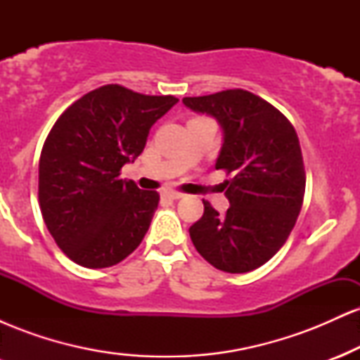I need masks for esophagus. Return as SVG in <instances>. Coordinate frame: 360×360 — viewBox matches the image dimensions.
Instances as JSON below:
<instances>
[{"instance_id":"1","label":"esophagus","mask_w":360,"mask_h":360,"mask_svg":"<svg viewBox=\"0 0 360 360\" xmlns=\"http://www.w3.org/2000/svg\"><path fill=\"white\" fill-rule=\"evenodd\" d=\"M162 196L167 198V200H181V198H183V194L177 193V191H164Z\"/></svg>"}]
</instances>
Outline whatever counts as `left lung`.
I'll return each mask as SVG.
<instances>
[{
	"label": "left lung",
	"instance_id": "left-lung-1",
	"mask_svg": "<svg viewBox=\"0 0 360 360\" xmlns=\"http://www.w3.org/2000/svg\"><path fill=\"white\" fill-rule=\"evenodd\" d=\"M186 108L218 122L223 143L217 169H225L230 208L208 201L189 229L201 257L217 269L240 274L266 264L288 240L304 196L303 155L296 130L274 106L243 89L184 98Z\"/></svg>",
	"mask_w": 360,
	"mask_h": 360
}]
</instances>
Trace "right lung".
Masks as SVG:
<instances>
[{
	"label": "right lung",
	"instance_id": "right-lung-1",
	"mask_svg": "<svg viewBox=\"0 0 360 360\" xmlns=\"http://www.w3.org/2000/svg\"><path fill=\"white\" fill-rule=\"evenodd\" d=\"M118 84L89 91L60 115L39 162L45 225L69 259L89 269L122 262L146 237L159 194L120 179L148 131L176 103Z\"/></svg>",
	"mask_w": 360,
	"mask_h": 360
}]
</instances>
